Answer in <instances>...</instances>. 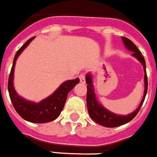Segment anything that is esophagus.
I'll return each instance as SVG.
<instances>
[{
	"label": "esophagus",
	"mask_w": 157,
	"mask_h": 157,
	"mask_svg": "<svg viewBox=\"0 0 157 157\" xmlns=\"http://www.w3.org/2000/svg\"><path fill=\"white\" fill-rule=\"evenodd\" d=\"M79 78H80V83H83V84L85 83V77H84V74H80V76H79Z\"/></svg>",
	"instance_id": "1"
}]
</instances>
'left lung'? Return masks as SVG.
<instances>
[{
	"label": "left lung",
	"mask_w": 157,
	"mask_h": 157,
	"mask_svg": "<svg viewBox=\"0 0 157 157\" xmlns=\"http://www.w3.org/2000/svg\"><path fill=\"white\" fill-rule=\"evenodd\" d=\"M122 40L126 49L133 52L132 56L137 58L139 62L142 64L144 71V95H143L140 105L131 114H129L127 115H119V114H114V113L107 110L100 103H98L95 93L94 92L92 74L88 73L85 77V80H86V84H88L87 85V89H88L87 90V107H88V114L93 121H95L96 123L99 124V125L105 126V127H117V126H122V125L130 122L140 111V109L144 103V98L146 96L147 91H148V78H147L146 66H145V61L144 59V57L130 39L126 37H122Z\"/></svg>",
	"instance_id": "left-lung-1"
}]
</instances>
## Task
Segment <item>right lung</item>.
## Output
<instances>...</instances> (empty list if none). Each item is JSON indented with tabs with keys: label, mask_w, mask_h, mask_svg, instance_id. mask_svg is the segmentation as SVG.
<instances>
[{
	"label": "right lung",
	"mask_w": 157,
	"mask_h": 157,
	"mask_svg": "<svg viewBox=\"0 0 157 157\" xmlns=\"http://www.w3.org/2000/svg\"><path fill=\"white\" fill-rule=\"evenodd\" d=\"M34 39L35 37L28 39L16 52L9 75L8 89L13 107L16 112L22 118L26 121L34 123H46V122H51L59 116L65 106L68 94L80 82V79L76 78L74 80H66L60 85L59 88L52 95L43 99L39 103L28 101L20 96L15 91L14 85H13L15 65H16V59L21 54L22 51L29 45V43Z\"/></svg>",
	"instance_id": "right-lung-1"
}]
</instances>
